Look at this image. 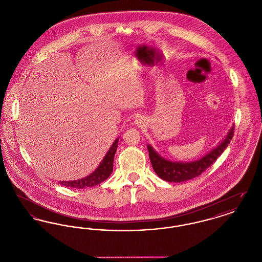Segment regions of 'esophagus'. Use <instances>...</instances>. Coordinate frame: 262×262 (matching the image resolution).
<instances>
[{"instance_id": "obj_1", "label": "esophagus", "mask_w": 262, "mask_h": 262, "mask_svg": "<svg viewBox=\"0 0 262 262\" xmlns=\"http://www.w3.org/2000/svg\"><path fill=\"white\" fill-rule=\"evenodd\" d=\"M142 123H143V118L137 117V119H136V124H137V125H141Z\"/></svg>"}]
</instances>
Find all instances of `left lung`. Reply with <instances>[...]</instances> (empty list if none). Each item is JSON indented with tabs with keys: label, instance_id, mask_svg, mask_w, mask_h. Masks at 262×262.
<instances>
[{
	"label": "left lung",
	"instance_id": "left-lung-1",
	"mask_svg": "<svg viewBox=\"0 0 262 262\" xmlns=\"http://www.w3.org/2000/svg\"><path fill=\"white\" fill-rule=\"evenodd\" d=\"M234 137V126L231 128L227 137L222 141L218 147L212 150L206 156L202 157L200 160L190 163L172 162L166 160L159 156L154 149L148 145L149 158L152 167L155 173L158 174L162 180L169 183H181L196 178L206 171L213 163L217 160V158L224 152L228 144L231 142Z\"/></svg>",
	"mask_w": 262,
	"mask_h": 262
}]
</instances>
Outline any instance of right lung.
Masks as SVG:
<instances>
[{
    "instance_id": "obj_1",
    "label": "right lung",
    "mask_w": 262,
    "mask_h": 262,
    "mask_svg": "<svg viewBox=\"0 0 262 262\" xmlns=\"http://www.w3.org/2000/svg\"><path fill=\"white\" fill-rule=\"evenodd\" d=\"M119 138H117L111 146V148L107 152L106 156L100 163L98 168L88 177L83 179H79L77 181H70V182H60L59 184L64 187H74V188H84V187H94L104 182L109 176L112 174L113 164H114V156L118 147Z\"/></svg>"
}]
</instances>
